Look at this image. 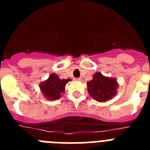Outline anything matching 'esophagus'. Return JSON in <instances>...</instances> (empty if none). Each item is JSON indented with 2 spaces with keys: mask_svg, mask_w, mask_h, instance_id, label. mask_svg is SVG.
Returning <instances> with one entry per match:
<instances>
[{
  "mask_svg": "<svg viewBox=\"0 0 150 150\" xmlns=\"http://www.w3.org/2000/svg\"><path fill=\"white\" fill-rule=\"evenodd\" d=\"M76 80H77V81H82V77H79V78H76Z\"/></svg>",
  "mask_w": 150,
  "mask_h": 150,
  "instance_id": "34e87169",
  "label": "esophagus"
}]
</instances>
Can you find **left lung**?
<instances>
[{"label": "left lung", "instance_id": "8db88e82", "mask_svg": "<svg viewBox=\"0 0 150 150\" xmlns=\"http://www.w3.org/2000/svg\"><path fill=\"white\" fill-rule=\"evenodd\" d=\"M117 80L96 72L91 80L87 83V90L90 96L98 102L110 100L117 94Z\"/></svg>", "mask_w": 150, "mask_h": 150}]
</instances>
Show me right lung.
I'll return each mask as SVG.
<instances>
[{
    "label": "right lung",
    "instance_id": "right-lung-1",
    "mask_svg": "<svg viewBox=\"0 0 150 150\" xmlns=\"http://www.w3.org/2000/svg\"><path fill=\"white\" fill-rule=\"evenodd\" d=\"M71 79H61L55 74H50L49 78L40 84L41 92L47 100H58L65 91V86Z\"/></svg>",
    "mask_w": 150,
    "mask_h": 150
}]
</instances>
